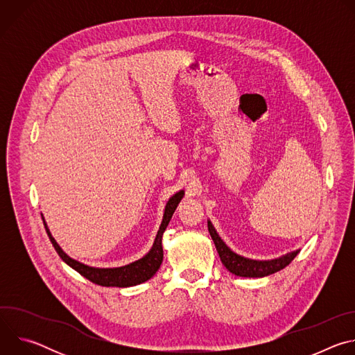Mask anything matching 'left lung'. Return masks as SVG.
I'll return each mask as SVG.
<instances>
[{"label": "left lung", "instance_id": "obj_1", "mask_svg": "<svg viewBox=\"0 0 355 355\" xmlns=\"http://www.w3.org/2000/svg\"><path fill=\"white\" fill-rule=\"evenodd\" d=\"M208 230L211 233V237L216 245V250L219 252V257L222 264L234 275L239 277H250V278H259V277H267L270 274L278 272L281 270H284L286 266L291 264V261L296 257L297 251L289 252L286 256H282L279 259L275 260H270V261H257V260H250V259H244L236 252H233L225 243L223 240L219 237V234L216 233L215 227L212 226L211 222H208Z\"/></svg>", "mask_w": 355, "mask_h": 355}]
</instances>
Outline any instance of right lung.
Returning <instances> with one entry per match:
<instances>
[{"mask_svg":"<svg viewBox=\"0 0 355 355\" xmlns=\"http://www.w3.org/2000/svg\"><path fill=\"white\" fill-rule=\"evenodd\" d=\"M184 196V191L177 192L174 196L170 198V200L167 202L166 205V211H164V216H163V222L162 226L157 232L156 240L153 247L147 252V254L132 263L128 264L125 267H119V268H94V267H88L85 264H81L73 259H70L66 252L59 247V244L56 243V240L50 234L46 223H44V229L47 232V236L52 241L55 250L58 251V254L60 256V259L69 264L71 268H74L77 272H80L83 277H85L87 279H89L91 282L101 285V286H119V288H126V286H133V285H139L147 279H150L153 277L157 270L162 266L163 261V245H162V237L164 230L167 229L171 216L174 214V211L177 209V205L180 204V200Z\"/></svg>","mask_w":355,"mask_h":355,"instance_id":"obj_1","label":"right lung"}]
</instances>
